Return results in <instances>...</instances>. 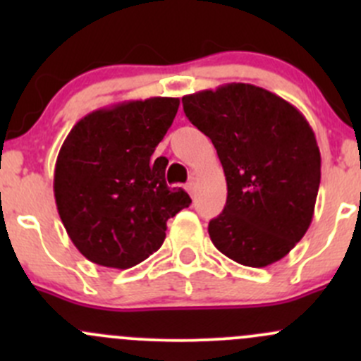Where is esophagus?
<instances>
[{"label": "esophagus", "mask_w": 361, "mask_h": 361, "mask_svg": "<svg viewBox=\"0 0 361 361\" xmlns=\"http://www.w3.org/2000/svg\"><path fill=\"white\" fill-rule=\"evenodd\" d=\"M195 188H197V181H195V178H190V180H188V183H187L188 194L194 195L195 194Z\"/></svg>", "instance_id": "esophagus-1"}]
</instances>
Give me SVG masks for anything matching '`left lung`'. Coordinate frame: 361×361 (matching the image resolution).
<instances>
[{
  "label": "left lung",
  "mask_w": 361,
  "mask_h": 361,
  "mask_svg": "<svg viewBox=\"0 0 361 361\" xmlns=\"http://www.w3.org/2000/svg\"><path fill=\"white\" fill-rule=\"evenodd\" d=\"M181 103L216 148L227 180L224 211L207 227L213 245L246 267L281 260L311 225L322 178L305 116L250 83L201 90Z\"/></svg>",
  "instance_id": "8db88e82"
}]
</instances>
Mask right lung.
Masks as SVG:
<instances>
[{"label":"right lung","mask_w":361,"mask_h":361,"mask_svg":"<svg viewBox=\"0 0 361 361\" xmlns=\"http://www.w3.org/2000/svg\"><path fill=\"white\" fill-rule=\"evenodd\" d=\"M178 97L127 101L75 123L54 173L57 211L69 239L97 265L129 269L162 246L167 220L190 206L166 183L167 159L152 162L176 116Z\"/></svg>","instance_id":"obj_1"}]
</instances>
